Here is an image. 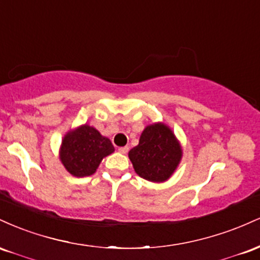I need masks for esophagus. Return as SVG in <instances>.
<instances>
[{"mask_svg":"<svg viewBox=\"0 0 260 260\" xmlns=\"http://www.w3.org/2000/svg\"><path fill=\"white\" fill-rule=\"evenodd\" d=\"M128 147H121V148H118V151H120L121 154H127V151H128Z\"/></svg>","mask_w":260,"mask_h":260,"instance_id":"1","label":"esophagus"}]
</instances>
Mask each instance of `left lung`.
Returning <instances> with one entry per match:
<instances>
[{
    "instance_id": "left-lung-1",
    "label": "left lung",
    "mask_w": 260,
    "mask_h": 260,
    "mask_svg": "<svg viewBox=\"0 0 260 260\" xmlns=\"http://www.w3.org/2000/svg\"><path fill=\"white\" fill-rule=\"evenodd\" d=\"M134 171L147 181H168L177 169L182 157V149L174 132L164 123L145 127L139 144L128 153Z\"/></svg>"
}]
</instances>
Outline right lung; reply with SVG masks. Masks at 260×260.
Wrapping results in <instances>:
<instances>
[{
	"label": "right lung",
	"instance_id": "add662e5",
	"mask_svg": "<svg viewBox=\"0 0 260 260\" xmlns=\"http://www.w3.org/2000/svg\"><path fill=\"white\" fill-rule=\"evenodd\" d=\"M115 151L111 140L98 129L83 124L62 139L59 160L71 175L85 177L95 174L101 160Z\"/></svg>",
	"mask_w": 260,
	"mask_h": 260
}]
</instances>
